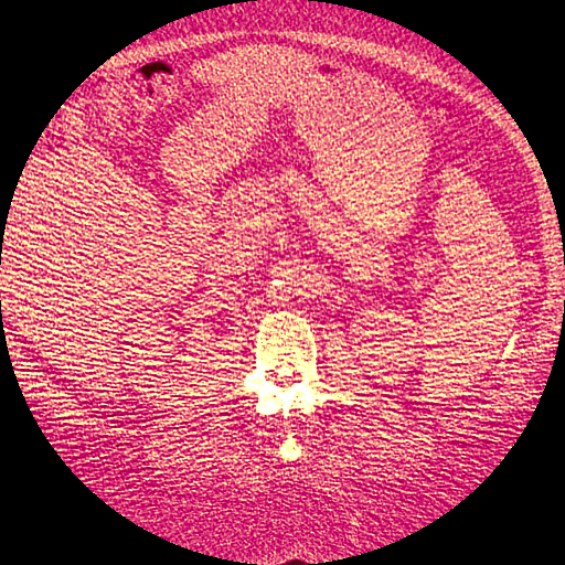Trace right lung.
I'll return each mask as SVG.
<instances>
[{
	"instance_id": "1",
	"label": "right lung",
	"mask_w": 565,
	"mask_h": 565,
	"mask_svg": "<svg viewBox=\"0 0 565 565\" xmlns=\"http://www.w3.org/2000/svg\"><path fill=\"white\" fill-rule=\"evenodd\" d=\"M0 303H2V301H0Z\"/></svg>"
}]
</instances>
